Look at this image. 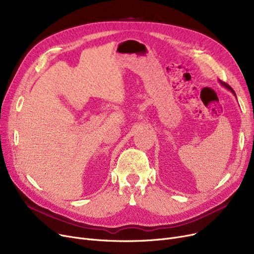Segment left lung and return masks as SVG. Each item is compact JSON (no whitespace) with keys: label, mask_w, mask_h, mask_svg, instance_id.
I'll list each match as a JSON object with an SVG mask.
<instances>
[{"label":"left lung","mask_w":254,"mask_h":254,"mask_svg":"<svg viewBox=\"0 0 254 254\" xmlns=\"http://www.w3.org/2000/svg\"><path fill=\"white\" fill-rule=\"evenodd\" d=\"M220 83H221V84H222V85H223V86H225V87H226V88H229V89H230V90H231V91H232V92H233V93H234V95H235V96H236V93H235V91H234V89H233V88H232V87H231V86H230V85H229V84H228V83H225V82H222V81H220Z\"/></svg>","instance_id":"obj_1"}]
</instances>
